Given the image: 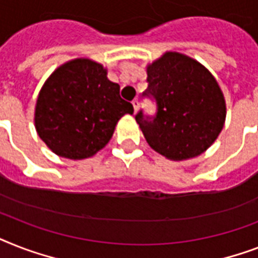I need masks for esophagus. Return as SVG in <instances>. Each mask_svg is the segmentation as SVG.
<instances>
[{"instance_id": "1", "label": "esophagus", "mask_w": 258, "mask_h": 258, "mask_svg": "<svg viewBox=\"0 0 258 258\" xmlns=\"http://www.w3.org/2000/svg\"><path fill=\"white\" fill-rule=\"evenodd\" d=\"M133 105H134V111L137 112L138 108H139V100H138V99H134V100H133Z\"/></svg>"}]
</instances>
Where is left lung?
I'll return each instance as SVG.
<instances>
[{
	"label": "left lung",
	"instance_id": "1",
	"mask_svg": "<svg viewBox=\"0 0 258 258\" xmlns=\"http://www.w3.org/2000/svg\"><path fill=\"white\" fill-rule=\"evenodd\" d=\"M143 97L157 104L154 116L135 115L146 141L172 161L194 158L208 150L224 127V95L213 75L184 54L167 52L147 67Z\"/></svg>",
	"mask_w": 258,
	"mask_h": 258
}]
</instances>
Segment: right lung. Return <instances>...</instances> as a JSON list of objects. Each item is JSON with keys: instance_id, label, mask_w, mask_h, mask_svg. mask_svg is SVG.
<instances>
[{"instance_id": "1", "label": "right lung", "mask_w": 258, "mask_h": 258, "mask_svg": "<svg viewBox=\"0 0 258 258\" xmlns=\"http://www.w3.org/2000/svg\"><path fill=\"white\" fill-rule=\"evenodd\" d=\"M107 79L103 66L76 58L54 71L38 93L34 124L54 154L68 159L92 157L111 139L117 120L134 113Z\"/></svg>"}]
</instances>
